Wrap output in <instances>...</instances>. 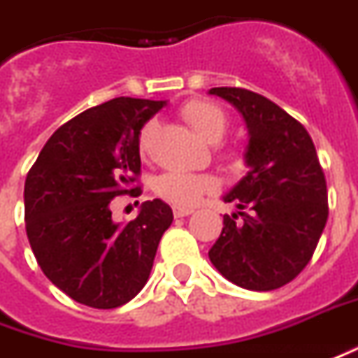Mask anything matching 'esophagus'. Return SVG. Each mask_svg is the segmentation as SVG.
Listing matches in <instances>:
<instances>
[{"instance_id": "1", "label": "esophagus", "mask_w": 358, "mask_h": 358, "mask_svg": "<svg viewBox=\"0 0 358 358\" xmlns=\"http://www.w3.org/2000/svg\"><path fill=\"white\" fill-rule=\"evenodd\" d=\"M172 211H174V217H187V215H192L194 213V209H192V207H180V205H174V209H172Z\"/></svg>"}]
</instances>
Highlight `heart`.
Masks as SVG:
<instances>
[{"label": "heart", "mask_w": 358, "mask_h": 358, "mask_svg": "<svg viewBox=\"0 0 358 358\" xmlns=\"http://www.w3.org/2000/svg\"><path fill=\"white\" fill-rule=\"evenodd\" d=\"M180 114L209 143H219L229 131V116L221 104L213 101L194 99L182 106ZM155 129H157V124L153 120L141 127L139 137H137V147L141 155L149 151ZM215 186L217 182L209 174H192V172L178 171L162 172L153 182L155 192L176 205H194L205 192H211Z\"/></svg>", "instance_id": "1"}]
</instances>
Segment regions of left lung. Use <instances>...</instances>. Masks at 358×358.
I'll return each instance as SVG.
<instances>
[{"instance_id":"left-lung-1","label":"left lung","mask_w":358,"mask_h":358,"mask_svg":"<svg viewBox=\"0 0 358 358\" xmlns=\"http://www.w3.org/2000/svg\"><path fill=\"white\" fill-rule=\"evenodd\" d=\"M209 92L234 104L250 131V171L224 196L240 211L224 215L209 259L242 289L273 291L291 283L318 246L327 221L326 176L306 127L281 106L240 87Z\"/></svg>"}]
</instances>
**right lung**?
<instances>
[{
	"label": "right lung",
	"mask_w": 358,
	"mask_h": 358,
	"mask_svg": "<svg viewBox=\"0 0 358 358\" xmlns=\"http://www.w3.org/2000/svg\"><path fill=\"white\" fill-rule=\"evenodd\" d=\"M162 101L118 96L57 127L24 182V227L40 269L73 301L118 308L141 291L171 227L162 199L112 222L114 197L139 196L137 137Z\"/></svg>",
	"instance_id": "right-lung-1"
}]
</instances>
